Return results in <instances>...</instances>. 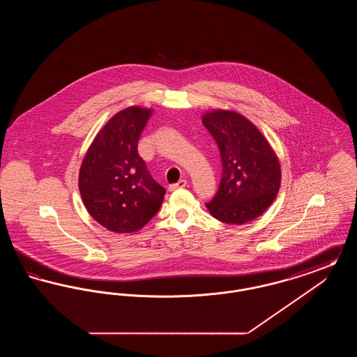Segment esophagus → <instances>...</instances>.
I'll return each instance as SVG.
<instances>
[{
    "mask_svg": "<svg viewBox=\"0 0 357 357\" xmlns=\"http://www.w3.org/2000/svg\"><path fill=\"white\" fill-rule=\"evenodd\" d=\"M187 186V181L186 179H181L178 183H175V185H171L169 188H170V191H174V190H176V188H183V187Z\"/></svg>",
    "mask_w": 357,
    "mask_h": 357,
    "instance_id": "esophagus-1",
    "label": "esophagus"
}]
</instances>
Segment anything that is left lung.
<instances>
[{
    "label": "left lung",
    "instance_id": "obj_1",
    "mask_svg": "<svg viewBox=\"0 0 357 357\" xmlns=\"http://www.w3.org/2000/svg\"><path fill=\"white\" fill-rule=\"evenodd\" d=\"M202 123L217 142L222 160L221 183L206 207L223 223L253 221L273 204L280 190L277 155L255 124L238 112H206Z\"/></svg>",
    "mask_w": 357,
    "mask_h": 357
}]
</instances>
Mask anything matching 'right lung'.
<instances>
[{
  "label": "right lung",
  "mask_w": 357,
  "mask_h": 357,
  "mask_svg": "<svg viewBox=\"0 0 357 357\" xmlns=\"http://www.w3.org/2000/svg\"><path fill=\"white\" fill-rule=\"evenodd\" d=\"M153 111L121 109L105 123L85 153L79 190L91 217L114 233L140 230L159 211L166 188L158 185L137 153Z\"/></svg>",
  "instance_id": "add662e5"
}]
</instances>
